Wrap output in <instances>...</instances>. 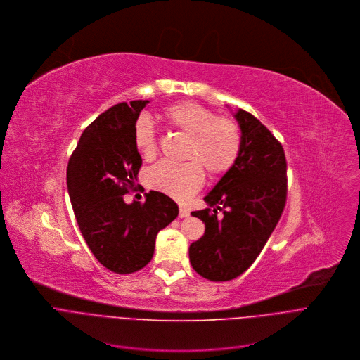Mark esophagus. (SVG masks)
<instances>
[{
    "mask_svg": "<svg viewBox=\"0 0 360 360\" xmlns=\"http://www.w3.org/2000/svg\"><path fill=\"white\" fill-rule=\"evenodd\" d=\"M179 215H180V219H186V217H188V215H190L188 208H186V207L180 205V212H179Z\"/></svg>",
    "mask_w": 360,
    "mask_h": 360,
    "instance_id": "1",
    "label": "esophagus"
}]
</instances>
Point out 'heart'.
I'll list each match as a JSON object with an SVG mask.
<instances>
[{
	"mask_svg": "<svg viewBox=\"0 0 360 360\" xmlns=\"http://www.w3.org/2000/svg\"><path fill=\"white\" fill-rule=\"evenodd\" d=\"M170 129L188 136L186 163L160 162L148 173V184L179 201L188 200L204 183V170L210 177L229 173L237 163L243 134L238 123L229 116H215L204 105L181 101L162 110ZM133 143L143 159L153 160L159 152L158 131L146 117H139L133 127Z\"/></svg>",
	"mask_w": 360,
	"mask_h": 360,
	"instance_id": "heart-1",
	"label": "heart"
}]
</instances>
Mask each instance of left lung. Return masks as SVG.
<instances>
[{
  "label": "left lung",
  "mask_w": 360,
  "mask_h": 360,
  "mask_svg": "<svg viewBox=\"0 0 360 360\" xmlns=\"http://www.w3.org/2000/svg\"><path fill=\"white\" fill-rule=\"evenodd\" d=\"M236 117L243 134L240 158L204 197L210 208L191 212L205 231L190 245V262L215 282L234 279L251 266L276 227L288 193L279 140L250 112L238 109Z\"/></svg>",
  "instance_id": "left-lung-1"
}]
</instances>
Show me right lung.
Instances as JSON below:
<instances>
[{"instance_id":"obj_1","label":"right lung","mask_w":360,"mask_h":360,"mask_svg":"<svg viewBox=\"0 0 360 360\" xmlns=\"http://www.w3.org/2000/svg\"><path fill=\"white\" fill-rule=\"evenodd\" d=\"M148 103L122 102L99 115L82 133L66 170L81 233L95 258L116 274L146 266L158 233L179 215L177 204L159 191H149L143 202L123 200L134 190L141 166L133 127Z\"/></svg>"}]
</instances>
